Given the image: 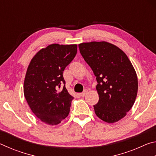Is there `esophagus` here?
<instances>
[{"instance_id":"34e87169","label":"esophagus","mask_w":156,"mask_h":156,"mask_svg":"<svg viewBox=\"0 0 156 156\" xmlns=\"http://www.w3.org/2000/svg\"><path fill=\"white\" fill-rule=\"evenodd\" d=\"M87 90H84L83 93H81V94H80V96H82V97H84V96H85V95L87 94Z\"/></svg>"}]
</instances>
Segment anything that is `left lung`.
Listing matches in <instances>:
<instances>
[{
	"label": "left lung",
	"instance_id": "8db88e82",
	"mask_svg": "<svg viewBox=\"0 0 156 156\" xmlns=\"http://www.w3.org/2000/svg\"><path fill=\"white\" fill-rule=\"evenodd\" d=\"M84 60L96 76L99 100L94 105L96 115L108 123L125 117L138 93V78L128 57L107 42H91L78 45Z\"/></svg>",
	"mask_w": 156,
	"mask_h": 156
}]
</instances>
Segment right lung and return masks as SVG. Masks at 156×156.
Here are the masks:
<instances>
[{
  "instance_id": "add662e5",
  "label": "right lung",
  "mask_w": 156,
  "mask_h": 156,
  "mask_svg": "<svg viewBox=\"0 0 156 156\" xmlns=\"http://www.w3.org/2000/svg\"><path fill=\"white\" fill-rule=\"evenodd\" d=\"M77 54V45L52 44L31 59L24 82V95L41 121L56 125L67 117L73 98L65 87L63 72Z\"/></svg>"
}]
</instances>
